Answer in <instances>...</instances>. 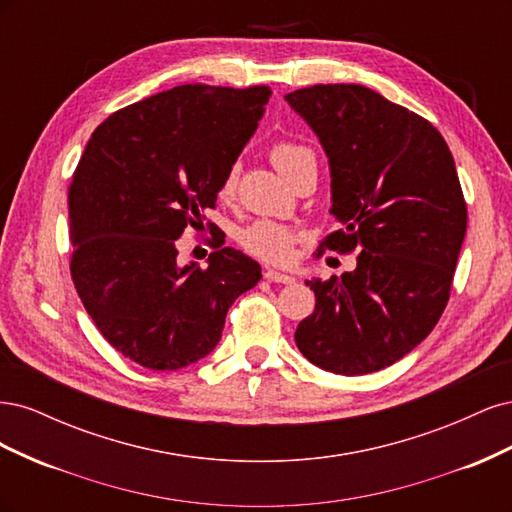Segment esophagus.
<instances>
[{
	"label": "esophagus",
	"instance_id": "34e87169",
	"mask_svg": "<svg viewBox=\"0 0 512 512\" xmlns=\"http://www.w3.org/2000/svg\"><path fill=\"white\" fill-rule=\"evenodd\" d=\"M265 280L275 282V284H294V277H292V275H286V273H280V271H273V269H267V271H265Z\"/></svg>",
	"mask_w": 512,
	"mask_h": 512
}]
</instances>
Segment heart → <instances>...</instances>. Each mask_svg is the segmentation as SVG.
<instances>
[{"instance_id":"obj_1","label":"heart","mask_w":512,"mask_h":512,"mask_svg":"<svg viewBox=\"0 0 512 512\" xmlns=\"http://www.w3.org/2000/svg\"><path fill=\"white\" fill-rule=\"evenodd\" d=\"M269 158L273 166L280 170V175L290 183L297 181L307 170L316 168L314 149L299 141H288V138L275 141L271 145ZM237 181V168H230L218 188V196L224 203H230L237 196ZM299 239L301 237L297 230L271 220H258L241 232V245L245 247V252H250L252 256L265 262H271V265H286L292 258L294 245L299 243Z\"/></svg>"}]
</instances>
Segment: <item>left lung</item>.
<instances>
[{
  "label": "left lung",
  "instance_id": "obj_1",
  "mask_svg": "<svg viewBox=\"0 0 512 512\" xmlns=\"http://www.w3.org/2000/svg\"><path fill=\"white\" fill-rule=\"evenodd\" d=\"M327 151L339 228L320 252L356 256L342 277L312 280L299 322L307 361L342 376L389 367L436 327L468 228L453 153L431 123L363 85H314L286 96Z\"/></svg>",
  "mask_w": 512,
  "mask_h": 512
}]
</instances>
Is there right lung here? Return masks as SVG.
Segmentation results:
<instances>
[{"instance_id":"1","label":"right lung","mask_w":512,"mask_h":512,"mask_svg":"<svg viewBox=\"0 0 512 512\" xmlns=\"http://www.w3.org/2000/svg\"><path fill=\"white\" fill-rule=\"evenodd\" d=\"M271 89L179 85L119 108L91 134L68 188L70 275L102 337L147 369H181L220 342L260 265L207 222L209 267L177 260L265 115Z\"/></svg>"}]
</instances>
